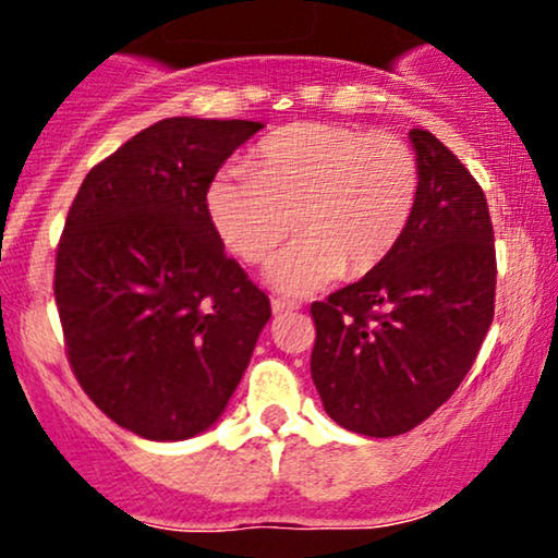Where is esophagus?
<instances>
[{
	"instance_id": "obj_1",
	"label": "esophagus",
	"mask_w": 558,
	"mask_h": 558,
	"mask_svg": "<svg viewBox=\"0 0 558 558\" xmlns=\"http://www.w3.org/2000/svg\"><path fill=\"white\" fill-rule=\"evenodd\" d=\"M293 310H299V304H293V301L272 299V312H275V315H283V312H293Z\"/></svg>"
}]
</instances>
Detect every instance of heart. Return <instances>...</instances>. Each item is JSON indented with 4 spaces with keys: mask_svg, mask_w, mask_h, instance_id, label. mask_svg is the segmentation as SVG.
Instances as JSON below:
<instances>
[{
    "mask_svg": "<svg viewBox=\"0 0 558 558\" xmlns=\"http://www.w3.org/2000/svg\"><path fill=\"white\" fill-rule=\"evenodd\" d=\"M420 194V157L396 133L293 123L262 141L248 170L220 172L207 202L222 241L248 265L304 230L267 265L278 291L304 296L343 272L377 270L407 235Z\"/></svg>",
    "mask_w": 558,
    "mask_h": 558,
    "instance_id": "obj_1",
    "label": "heart"
}]
</instances>
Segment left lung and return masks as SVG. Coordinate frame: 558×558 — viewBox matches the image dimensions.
Masks as SVG:
<instances>
[{"label": "left lung", "instance_id": "1", "mask_svg": "<svg viewBox=\"0 0 558 558\" xmlns=\"http://www.w3.org/2000/svg\"><path fill=\"white\" fill-rule=\"evenodd\" d=\"M422 194L390 257L312 304V380L330 420L369 438L409 433L462 386L496 306L483 189L430 131L412 128Z\"/></svg>", "mask_w": 558, "mask_h": 558}]
</instances>
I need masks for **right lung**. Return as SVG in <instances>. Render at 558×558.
I'll use <instances>...</instances> for the list:
<instances>
[{
  "label": "right lung",
  "mask_w": 558,
  "mask_h": 558,
  "mask_svg": "<svg viewBox=\"0 0 558 558\" xmlns=\"http://www.w3.org/2000/svg\"><path fill=\"white\" fill-rule=\"evenodd\" d=\"M259 128L159 120L94 165L68 209L54 301L70 369L141 438L207 430L272 315L207 207L217 170Z\"/></svg>",
  "instance_id": "right-lung-1"
}]
</instances>
